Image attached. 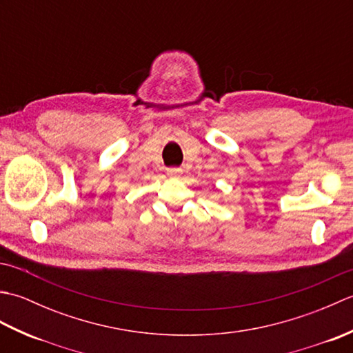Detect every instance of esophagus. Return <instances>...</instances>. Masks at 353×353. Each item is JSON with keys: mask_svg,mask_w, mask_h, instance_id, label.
<instances>
[{"mask_svg": "<svg viewBox=\"0 0 353 353\" xmlns=\"http://www.w3.org/2000/svg\"><path fill=\"white\" fill-rule=\"evenodd\" d=\"M167 174L170 177H177L179 174H181V170H179V168H168L167 170Z\"/></svg>", "mask_w": 353, "mask_h": 353, "instance_id": "esophagus-1", "label": "esophagus"}]
</instances>
